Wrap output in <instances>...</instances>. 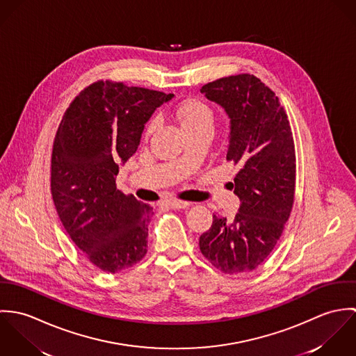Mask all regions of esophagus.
Masks as SVG:
<instances>
[{"label":"esophagus","instance_id":"obj_1","mask_svg":"<svg viewBox=\"0 0 356 356\" xmlns=\"http://www.w3.org/2000/svg\"><path fill=\"white\" fill-rule=\"evenodd\" d=\"M165 205L170 208H174V209H184V208H188L191 204L181 202V200H168V202H165Z\"/></svg>","mask_w":356,"mask_h":356}]
</instances>
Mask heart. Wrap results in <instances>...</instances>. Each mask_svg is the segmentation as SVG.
Segmentation results:
<instances>
[{
  "label": "heart",
  "mask_w": 356,
  "mask_h": 356,
  "mask_svg": "<svg viewBox=\"0 0 356 356\" xmlns=\"http://www.w3.org/2000/svg\"><path fill=\"white\" fill-rule=\"evenodd\" d=\"M177 119L179 120L184 130L199 126V124H211L212 123V111L207 104L200 100L191 99L181 102L175 109ZM154 129V122L148 127V133Z\"/></svg>",
  "instance_id": "1"
}]
</instances>
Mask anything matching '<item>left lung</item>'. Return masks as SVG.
<instances>
[{
	"instance_id": "8db88e82",
	"label": "left lung",
	"mask_w": 356,
	"mask_h": 356,
	"mask_svg": "<svg viewBox=\"0 0 356 356\" xmlns=\"http://www.w3.org/2000/svg\"><path fill=\"white\" fill-rule=\"evenodd\" d=\"M200 92L230 119L226 159L240 168L229 182L238 212L232 220L213 215L200 251L222 273L243 274L263 263L289 219L296 181L292 130L275 93L254 75L220 78Z\"/></svg>"
}]
</instances>
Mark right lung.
Here are the masks:
<instances>
[{"label": "right lung", "instance_id": "add662e5", "mask_svg": "<svg viewBox=\"0 0 356 356\" xmlns=\"http://www.w3.org/2000/svg\"><path fill=\"white\" fill-rule=\"evenodd\" d=\"M174 95L96 82L67 108L51 151V189L75 245L102 271L138 263L148 247L153 208L116 189L119 165L138 149L156 108Z\"/></svg>", "mask_w": 356, "mask_h": 356}]
</instances>
